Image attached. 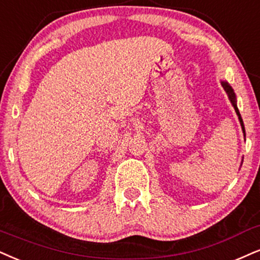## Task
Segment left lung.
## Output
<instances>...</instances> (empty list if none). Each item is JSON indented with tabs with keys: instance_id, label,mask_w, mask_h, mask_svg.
I'll return each mask as SVG.
<instances>
[{
	"instance_id": "1",
	"label": "left lung",
	"mask_w": 260,
	"mask_h": 260,
	"mask_svg": "<svg viewBox=\"0 0 260 260\" xmlns=\"http://www.w3.org/2000/svg\"><path fill=\"white\" fill-rule=\"evenodd\" d=\"M222 85H223L224 90H225L226 92H228V95H229V99H230V100H232V104H233V106H234V108H235V112H236V114H238V117H239V120H240V124H241V127H242V131H243V134H245V126H243V121H242L241 114H240V112H239V108H238V106H236V98H235V92H234L233 88H232V86H230V85H229L228 83H226V82H222Z\"/></svg>"
}]
</instances>
